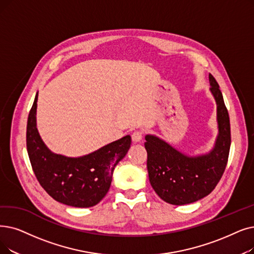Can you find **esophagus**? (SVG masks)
<instances>
[{"instance_id":"34e87169","label":"esophagus","mask_w":254,"mask_h":254,"mask_svg":"<svg viewBox=\"0 0 254 254\" xmlns=\"http://www.w3.org/2000/svg\"><path fill=\"white\" fill-rule=\"evenodd\" d=\"M143 137V133L141 130H135L133 134H131V140L134 142H140L142 140Z\"/></svg>"}]
</instances>
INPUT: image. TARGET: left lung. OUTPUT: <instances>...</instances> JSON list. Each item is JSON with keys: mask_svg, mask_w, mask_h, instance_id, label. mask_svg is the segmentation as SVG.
<instances>
[{"mask_svg": "<svg viewBox=\"0 0 254 254\" xmlns=\"http://www.w3.org/2000/svg\"><path fill=\"white\" fill-rule=\"evenodd\" d=\"M208 79L209 90L217 104L218 124V135L211 151L187 156L157 136H145L150 185L159 197L170 204H188L207 196L226 167L231 141L229 116L217 81L211 73Z\"/></svg>", "mask_w": 254, "mask_h": 254, "instance_id": "obj_1", "label": "left lung"}]
</instances>
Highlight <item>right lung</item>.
<instances>
[{
  "label": "right lung",
  "instance_id": "add662e5",
  "mask_svg": "<svg viewBox=\"0 0 254 254\" xmlns=\"http://www.w3.org/2000/svg\"><path fill=\"white\" fill-rule=\"evenodd\" d=\"M37 100L38 92L27 124V150L36 179L58 202L74 207L97 204L110 189L115 166L130 147V136L127 135L83 157L54 153L42 141L36 127Z\"/></svg>",
  "mask_w": 254,
  "mask_h": 254
}]
</instances>
